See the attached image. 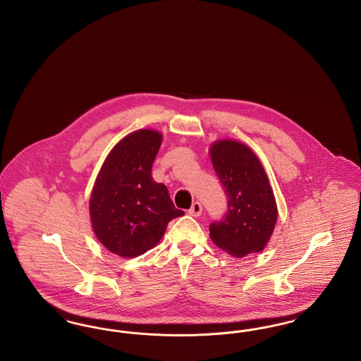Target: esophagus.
Wrapping results in <instances>:
<instances>
[{
    "label": "esophagus",
    "mask_w": 361,
    "mask_h": 361,
    "mask_svg": "<svg viewBox=\"0 0 361 361\" xmlns=\"http://www.w3.org/2000/svg\"><path fill=\"white\" fill-rule=\"evenodd\" d=\"M202 212H203V207L202 204L199 203V202H195L192 207L189 208L188 214L190 216H195V218H197V216H200L202 215Z\"/></svg>",
    "instance_id": "obj_1"
}]
</instances>
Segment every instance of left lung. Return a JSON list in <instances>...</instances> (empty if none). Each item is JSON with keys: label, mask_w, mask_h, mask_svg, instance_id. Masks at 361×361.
<instances>
[{"label": "left lung", "mask_w": 361, "mask_h": 361, "mask_svg": "<svg viewBox=\"0 0 361 361\" xmlns=\"http://www.w3.org/2000/svg\"><path fill=\"white\" fill-rule=\"evenodd\" d=\"M208 152L228 197L224 219L209 226V238L233 257L262 252L274 234L279 211L261 161L235 139H218Z\"/></svg>", "instance_id": "1"}]
</instances>
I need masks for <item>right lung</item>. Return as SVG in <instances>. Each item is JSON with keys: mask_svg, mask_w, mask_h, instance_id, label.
<instances>
[{"mask_svg": "<svg viewBox=\"0 0 361 361\" xmlns=\"http://www.w3.org/2000/svg\"><path fill=\"white\" fill-rule=\"evenodd\" d=\"M162 142L159 131L142 128L121 139L106 155L89 199L96 238L111 253L134 258L162 240L177 209L152 168Z\"/></svg>", "mask_w": 361, "mask_h": 361, "instance_id": "add662e5", "label": "right lung"}]
</instances>
